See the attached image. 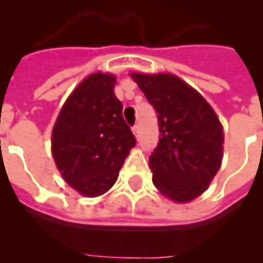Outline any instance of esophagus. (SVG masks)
<instances>
[{
  "instance_id": "esophagus-1",
  "label": "esophagus",
  "mask_w": 263,
  "mask_h": 263,
  "mask_svg": "<svg viewBox=\"0 0 263 263\" xmlns=\"http://www.w3.org/2000/svg\"><path fill=\"white\" fill-rule=\"evenodd\" d=\"M132 132H134V135H135L136 138H139V135H140V127H139V125H135V127L132 128Z\"/></svg>"
}]
</instances>
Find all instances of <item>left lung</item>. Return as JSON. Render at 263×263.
Listing matches in <instances>:
<instances>
[{
  "instance_id": "obj_1",
  "label": "left lung",
  "mask_w": 263,
  "mask_h": 263,
  "mask_svg": "<svg viewBox=\"0 0 263 263\" xmlns=\"http://www.w3.org/2000/svg\"><path fill=\"white\" fill-rule=\"evenodd\" d=\"M158 113L160 143L148 165L156 188L187 203L209 188L224 156V128L210 103L173 73L132 72Z\"/></svg>"
}]
</instances>
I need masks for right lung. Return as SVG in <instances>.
Listing matches in <instances>:
<instances>
[{
  "mask_svg": "<svg viewBox=\"0 0 263 263\" xmlns=\"http://www.w3.org/2000/svg\"><path fill=\"white\" fill-rule=\"evenodd\" d=\"M116 76L94 72L72 91L51 131V156L60 175L80 195H103L113 187L135 136L115 94Z\"/></svg>",
  "mask_w": 263,
  "mask_h": 263,
  "instance_id": "obj_1",
  "label": "right lung"
}]
</instances>
